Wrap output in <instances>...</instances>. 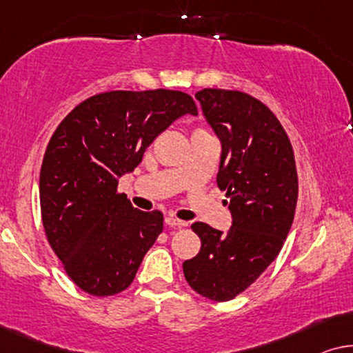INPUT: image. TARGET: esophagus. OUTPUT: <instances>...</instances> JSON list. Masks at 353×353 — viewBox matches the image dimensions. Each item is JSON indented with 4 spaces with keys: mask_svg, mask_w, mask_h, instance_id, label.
<instances>
[{
    "mask_svg": "<svg viewBox=\"0 0 353 353\" xmlns=\"http://www.w3.org/2000/svg\"><path fill=\"white\" fill-rule=\"evenodd\" d=\"M165 222L170 227H187L188 225V222H185V221H181V219H177V217H174V216H168L166 219H165Z\"/></svg>",
    "mask_w": 353,
    "mask_h": 353,
    "instance_id": "1",
    "label": "esophagus"
}]
</instances>
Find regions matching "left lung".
Wrapping results in <instances>:
<instances>
[{
    "instance_id": "8db88e82",
    "label": "left lung",
    "mask_w": 353,
    "mask_h": 353,
    "mask_svg": "<svg viewBox=\"0 0 353 353\" xmlns=\"http://www.w3.org/2000/svg\"><path fill=\"white\" fill-rule=\"evenodd\" d=\"M195 97L222 143L217 187L232 227L192 224L201 250L182 264L193 291L216 302L250 288L275 261L294 219L297 171L281 123L265 103L241 91L206 88Z\"/></svg>"
}]
</instances>
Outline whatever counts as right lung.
<instances>
[{
    "instance_id": "1",
    "label": "right lung",
    "mask_w": 353,
    "mask_h": 353,
    "mask_svg": "<svg viewBox=\"0 0 353 353\" xmlns=\"http://www.w3.org/2000/svg\"><path fill=\"white\" fill-rule=\"evenodd\" d=\"M196 115L185 92L110 91L86 99L54 131L39 172L44 233L67 275L92 296L125 291L163 232L160 211L143 212L118 193L158 134Z\"/></svg>"
}]
</instances>
